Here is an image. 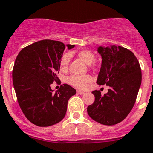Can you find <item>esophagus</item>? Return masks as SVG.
I'll use <instances>...</instances> for the list:
<instances>
[{"label":"esophagus","instance_id":"1","mask_svg":"<svg viewBox=\"0 0 153 153\" xmlns=\"http://www.w3.org/2000/svg\"><path fill=\"white\" fill-rule=\"evenodd\" d=\"M84 93V92L83 91H80V90H77V94H79V95H83Z\"/></svg>","mask_w":153,"mask_h":153}]
</instances>
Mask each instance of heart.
I'll return each mask as SVG.
<instances>
[{"instance_id": "heart-1", "label": "heart", "mask_w": 153, "mask_h": 153, "mask_svg": "<svg viewBox=\"0 0 153 153\" xmlns=\"http://www.w3.org/2000/svg\"><path fill=\"white\" fill-rule=\"evenodd\" d=\"M78 58L82 60L84 63L90 66L92 63H94L96 60L95 54L92 51L89 50H82L78 51L77 54ZM70 56L69 54H65L62 57L60 62V66L62 70H66L69 66ZM92 81V78L90 75H72L68 78V82L72 86L78 89H84L87 86V84Z\"/></svg>"}]
</instances>
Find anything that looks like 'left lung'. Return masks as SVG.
Listing matches in <instances>:
<instances>
[{
    "mask_svg": "<svg viewBox=\"0 0 153 153\" xmlns=\"http://www.w3.org/2000/svg\"><path fill=\"white\" fill-rule=\"evenodd\" d=\"M97 51L102 60L96 83L109 89L104 96L99 90L92 92L95 102L87 107V113L93 120L113 126L132 109L141 84V69L137 57L123 47L99 46Z\"/></svg>",
    "mask_w": 153,
    "mask_h": 153,
    "instance_id": "8db88e82",
    "label": "left lung"
}]
</instances>
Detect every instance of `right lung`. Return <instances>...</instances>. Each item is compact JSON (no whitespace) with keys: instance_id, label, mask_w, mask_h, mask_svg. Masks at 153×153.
<instances>
[{"instance_id":"1","label":"right lung","mask_w":153,"mask_h":153,"mask_svg":"<svg viewBox=\"0 0 153 153\" xmlns=\"http://www.w3.org/2000/svg\"><path fill=\"white\" fill-rule=\"evenodd\" d=\"M66 47L59 41L44 39L21 50L15 61L13 82L18 102L27 119L34 125L50 126L64 118L69 99L76 90L68 84L55 93L51 84L59 81L60 62Z\"/></svg>"}]
</instances>
